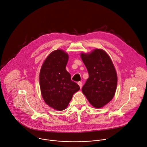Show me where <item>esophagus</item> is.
<instances>
[{
	"instance_id": "obj_1",
	"label": "esophagus",
	"mask_w": 147,
	"mask_h": 147,
	"mask_svg": "<svg viewBox=\"0 0 147 147\" xmlns=\"http://www.w3.org/2000/svg\"><path fill=\"white\" fill-rule=\"evenodd\" d=\"M78 84L79 85V86H80V88H82V82H81V81L78 82Z\"/></svg>"
}]
</instances>
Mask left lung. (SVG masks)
<instances>
[{
    "label": "left lung",
    "mask_w": 147,
    "mask_h": 147,
    "mask_svg": "<svg viewBox=\"0 0 147 147\" xmlns=\"http://www.w3.org/2000/svg\"><path fill=\"white\" fill-rule=\"evenodd\" d=\"M81 57L89 74L82 92L94 107L100 108L115 94L117 84L115 68L109 55L102 49L81 53Z\"/></svg>",
    "instance_id": "1"
}]
</instances>
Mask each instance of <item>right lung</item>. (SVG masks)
I'll return each instance as SVG.
<instances>
[{"mask_svg":"<svg viewBox=\"0 0 147 147\" xmlns=\"http://www.w3.org/2000/svg\"><path fill=\"white\" fill-rule=\"evenodd\" d=\"M68 59L69 55L64 51H53L44 61L39 74L40 88L44 101L59 111L67 107L73 94L80 89L66 69Z\"/></svg>","mask_w":147,"mask_h":147,"instance_id":"add662e5","label":"right lung"}]
</instances>
